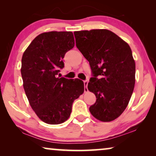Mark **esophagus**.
<instances>
[{"label":"esophagus","mask_w":156,"mask_h":156,"mask_svg":"<svg viewBox=\"0 0 156 156\" xmlns=\"http://www.w3.org/2000/svg\"><path fill=\"white\" fill-rule=\"evenodd\" d=\"M88 81L84 80V92H87L88 91V89H87V85H88Z\"/></svg>","instance_id":"esophagus-1"}]
</instances>
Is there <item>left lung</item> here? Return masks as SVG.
<instances>
[{"mask_svg": "<svg viewBox=\"0 0 156 156\" xmlns=\"http://www.w3.org/2000/svg\"><path fill=\"white\" fill-rule=\"evenodd\" d=\"M76 46L89 61L93 77L88 89L97 97L94 117L108 122L127 107L135 86L136 64L129 44L106 29L76 31Z\"/></svg>", "mask_w": 156, "mask_h": 156, "instance_id": "8db88e82", "label": "left lung"}]
</instances>
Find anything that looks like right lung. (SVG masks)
I'll use <instances>...</instances> for the list:
<instances>
[{
    "instance_id": "1",
    "label": "right lung",
    "mask_w": 156,
    "mask_h": 156,
    "mask_svg": "<svg viewBox=\"0 0 156 156\" xmlns=\"http://www.w3.org/2000/svg\"><path fill=\"white\" fill-rule=\"evenodd\" d=\"M74 46L72 32L52 31L37 35L23 53L21 75L25 94L37 116L48 124L67 121L84 82L58 76L62 59Z\"/></svg>"
}]
</instances>
